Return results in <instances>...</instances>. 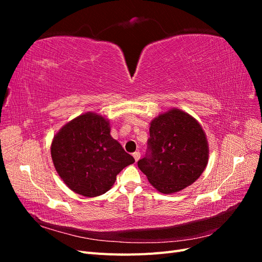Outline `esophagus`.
Here are the masks:
<instances>
[{"label":"esophagus","instance_id":"obj_1","mask_svg":"<svg viewBox=\"0 0 262 262\" xmlns=\"http://www.w3.org/2000/svg\"><path fill=\"white\" fill-rule=\"evenodd\" d=\"M132 156L134 157V161H136V162H138V161L140 160V157H141V154H140V152H134V153L132 154Z\"/></svg>","mask_w":262,"mask_h":262}]
</instances>
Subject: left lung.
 Here are the masks:
<instances>
[{"instance_id": "8db88e82", "label": "left lung", "mask_w": 262, "mask_h": 262, "mask_svg": "<svg viewBox=\"0 0 262 262\" xmlns=\"http://www.w3.org/2000/svg\"><path fill=\"white\" fill-rule=\"evenodd\" d=\"M208 158L201 125L190 115L171 109L150 123L146 153L138 166L158 191L173 193L201 176Z\"/></svg>"}]
</instances>
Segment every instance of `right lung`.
Segmentation results:
<instances>
[{"label": "right lung", "instance_id": "1", "mask_svg": "<svg viewBox=\"0 0 262 262\" xmlns=\"http://www.w3.org/2000/svg\"><path fill=\"white\" fill-rule=\"evenodd\" d=\"M51 157L59 176L74 192L104 194L134 158L110 136L104 117L87 113L67 123L53 138Z\"/></svg>", "mask_w": 262, "mask_h": 262}]
</instances>
